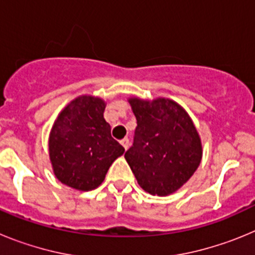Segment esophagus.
Returning a JSON list of instances; mask_svg holds the SVG:
<instances>
[{
  "instance_id": "1",
  "label": "esophagus",
  "mask_w": 255,
  "mask_h": 255,
  "mask_svg": "<svg viewBox=\"0 0 255 255\" xmlns=\"http://www.w3.org/2000/svg\"><path fill=\"white\" fill-rule=\"evenodd\" d=\"M121 145H123L124 148H125V149H128V148H129V144H130V141H129V138H124V139H121Z\"/></svg>"
}]
</instances>
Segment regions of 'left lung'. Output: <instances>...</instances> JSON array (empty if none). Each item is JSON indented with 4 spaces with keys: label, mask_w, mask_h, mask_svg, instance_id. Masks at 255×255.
<instances>
[{
    "label": "left lung",
    "mask_w": 255,
    "mask_h": 255,
    "mask_svg": "<svg viewBox=\"0 0 255 255\" xmlns=\"http://www.w3.org/2000/svg\"><path fill=\"white\" fill-rule=\"evenodd\" d=\"M136 117L132 145L125 158L141 189L164 197L181 188L202 159V143L194 124L181 106L158 98H130Z\"/></svg>",
    "instance_id": "obj_1"
}]
</instances>
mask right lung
Instances as JSON below:
<instances>
[{
	"instance_id": "right-lung-1",
	"label": "right lung",
	"mask_w": 255,
	"mask_h": 255,
	"mask_svg": "<svg viewBox=\"0 0 255 255\" xmlns=\"http://www.w3.org/2000/svg\"><path fill=\"white\" fill-rule=\"evenodd\" d=\"M105 102L79 97L64 108L49 134V158L56 177L76 190L89 191L105 180L112 162L125 149L111 136L103 117Z\"/></svg>"
}]
</instances>
